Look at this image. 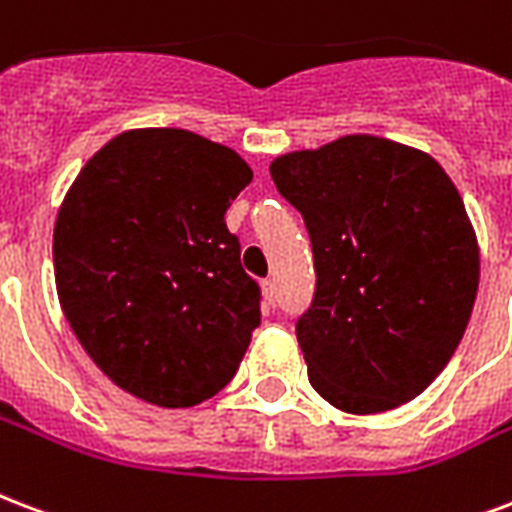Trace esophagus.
Segmentation results:
<instances>
[{
    "label": "esophagus",
    "instance_id": "1",
    "mask_svg": "<svg viewBox=\"0 0 512 512\" xmlns=\"http://www.w3.org/2000/svg\"><path fill=\"white\" fill-rule=\"evenodd\" d=\"M263 298L268 306H273L276 303V279H265L263 282Z\"/></svg>",
    "mask_w": 512,
    "mask_h": 512
}]
</instances>
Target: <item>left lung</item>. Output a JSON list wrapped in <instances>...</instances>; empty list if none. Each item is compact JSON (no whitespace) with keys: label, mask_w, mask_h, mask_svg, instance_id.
<instances>
[{"label":"left lung","mask_w":512,"mask_h":512,"mask_svg":"<svg viewBox=\"0 0 512 512\" xmlns=\"http://www.w3.org/2000/svg\"><path fill=\"white\" fill-rule=\"evenodd\" d=\"M271 177L314 249L317 292L295 327L311 386L346 413L421 395L454 357L481 279L451 177L427 152L373 134L279 155Z\"/></svg>","instance_id":"8db88e82"}]
</instances>
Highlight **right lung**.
Returning <instances> with one entry per match:
<instances>
[{"label":"right lung","mask_w":512,"mask_h":512,"mask_svg":"<svg viewBox=\"0 0 512 512\" xmlns=\"http://www.w3.org/2000/svg\"><path fill=\"white\" fill-rule=\"evenodd\" d=\"M252 182L239 152L185 128L109 139L53 228L58 303L96 368L158 408L214 397L260 325V287L225 225Z\"/></svg>","instance_id":"add662e5"}]
</instances>
